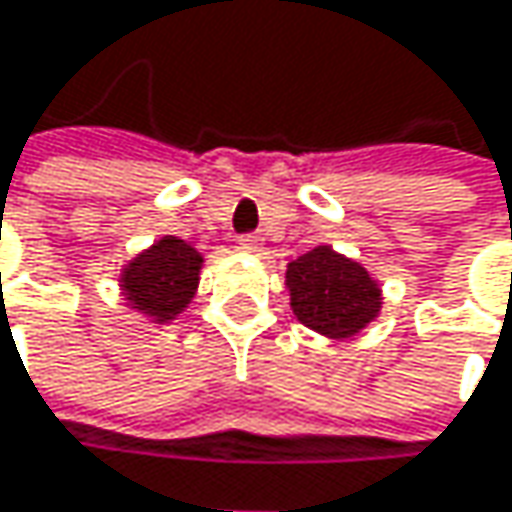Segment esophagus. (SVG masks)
I'll list each match as a JSON object with an SVG mask.
<instances>
[{
  "label": "esophagus",
  "instance_id": "obj_1",
  "mask_svg": "<svg viewBox=\"0 0 512 512\" xmlns=\"http://www.w3.org/2000/svg\"><path fill=\"white\" fill-rule=\"evenodd\" d=\"M237 246H240L243 252H252V255H255V252L263 249V237H257V234H243Z\"/></svg>",
  "mask_w": 512,
  "mask_h": 512
}]
</instances>
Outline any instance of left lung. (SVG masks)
I'll list each match as a JSON object with an SVG mask.
<instances>
[{
  "label": "left lung",
  "mask_w": 512,
  "mask_h": 512,
  "mask_svg": "<svg viewBox=\"0 0 512 512\" xmlns=\"http://www.w3.org/2000/svg\"><path fill=\"white\" fill-rule=\"evenodd\" d=\"M290 308L314 332L350 338L379 311V287L356 260L317 246L287 266Z\"/></svg>",
  "instance_id": "8db88e82"
}]
</instances>
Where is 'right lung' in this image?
Here are the masks:
<instances>
[{
	"label": "right lung",
	"instance_id": "1",
	"mask_svg": "<svg viewBox=\"0 0 512 512\" xmlns=\"http://www.w3.org/2000/svg\"><path fill=\"white\" fill-rule=\"evenodd\" d=\"M201 255L177 237H162L145 255H139L121 275L124 296L142 314L159 323L180 314L198 287Z\"/></svg>",
	"mask_w": 512,
	"mask_h": 512
}]
</instances>
